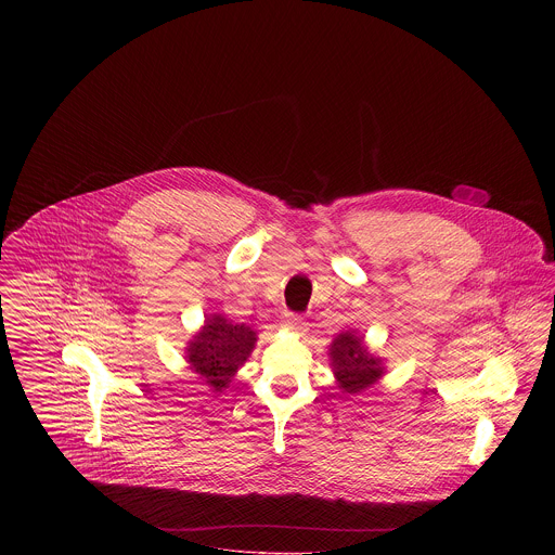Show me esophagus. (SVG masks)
<instances>
[{
  "instance_id": "esophagus-1",
  "label": "esophagus",
  "mask_w": 555,
  "mask_h": 555,
  "mask_svg": "<svg viewBox=\"0 0 555 555\" xmlns=\"http://www.w3.org/2000/svg\"><path fill=\"white\" fill-rule=\"evenodd\" d=\"M283 326L291 331V333H297V335H306L308 333V322L301 317H295V314H289V317L285 318Z\"/></svg>"
}]
</instances>
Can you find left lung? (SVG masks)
Returning a JSON list of instances; mask_svg holds the SVG:
<instances>
[{
    "mask_svg": "<svg viewBox=\"0 0 555 555\" xmlns=\"http://www.w3.org/2000/svg\"><path fill=\"white\" fill-rule=\"evenodd\" d=\"M328 362L335 383L347 396H358L376 385L385 372V360L372 351L364 335L353 328L341 331L328 345Z\"/></svg>",
    "mask_w": 555,
    "mask_h": 555,
    "instance_id": "obj_1",
    "label": "left lung"
}]
</instances>
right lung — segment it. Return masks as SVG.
Returning a JSON list of instances; mask_svg holds the SVG:
<instances>
[{
    "label": "right lung",
    "instance_id": "right-lung-1",
    "mask_svg": "<svg viewBox=\"0 0 555 555\" xmlns=\"http://www.w3.org/2000/svg\"><path fill=\"white\" fill-rule=\"evenodd\" d=\"M258 344V333L247 324H235L222 314H206L202 328L189 339L185 360L208 387L220 396Z\"/></svg>",
    "mask_w": 555,
    "mask_h": 555
}]
</instances>
